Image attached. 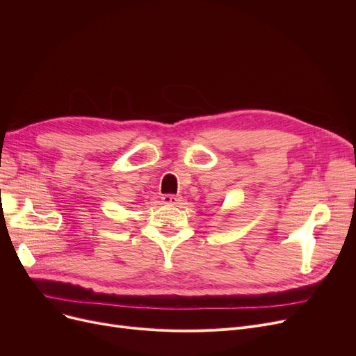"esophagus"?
<instances>
[{
  "label": "esophagus",
  "mask_w": 356,
  "mask_h": 356,
  "mask_svg": "<svg viewBox=\"0 0 356 356\" xmlns=\"http://www.w3.org/2000/svg\"><path fill=\"white\" fill-rule=\"evenodd\" d=\"M161 202L164 204H177L180 202V197L176 195H163Z\"/></svg>",
  "instance_id": "esophagus-1"
}]
</instances>
